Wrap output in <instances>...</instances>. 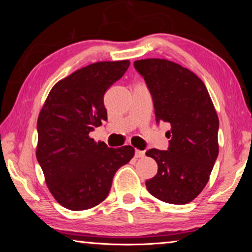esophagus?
I'll list each match as a JSON object with an SVG mask.
<instances>
[{"mask_svg":"<svg viewBox=\"0 0 252 252\" xmlns=\"http://www.w3.org/2000/svg\"><path fill=\"white\" fill-rule=\"evenodd\" d=\"M144 156H146V153H144V151H141V150H135V153H134V157L135 158H143Z\"/></svg>","mask_w":252,"mask_h":252,"instance_id":"1","label":"esophagus"}]
</instances>
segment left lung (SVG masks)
<instances>
[{
	"label": "left lung",
	"mask_w": 252,
	"mask_h": 252,
	"mask_svg": "<svg viewBox=\"0 0 252 252\" xmlns=\"http://www.w3.org/2000/svg\"><path fill=\"white\" fill-rule=\"evenodd\" d=\"M152 94L157 121L171 126L167 151L151 149L148 157L158 173L146 181L161 201L186 204L209 181L219 153V118L206 85L193 72L164 59L134 61Z\"/></svg>",
	"instance_id": "1"
}]
</instances>
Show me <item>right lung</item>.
I'll use <instances>...</instances> for the list:
<instances>
[{"mask_svg": "<svg viewBox=\"0 0 252 252\" xmlns=\"http://www.w3.org/2000/svg\"><path fill=\"white\" fill-rule=\"evenodd\" d=\"M129 60L89 64L54 84L37 118L36 159L50 192L73 211L97 206L108 197L117 170L134 149L108 148L89 133L108 120L103 96L126 73Z\"/></svg>", "mask_w": 252, "mask_h": 252, "instance_id": "1", "label": "right lung"}]
</instances>
